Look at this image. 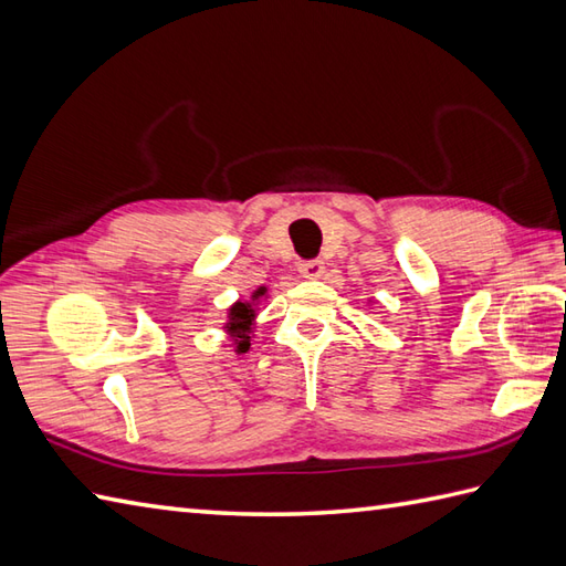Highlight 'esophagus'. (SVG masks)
<instances>
[{
    "mask_svg": "<svg viewBox=\"0 0 566 566\" xmlns=\"http://www.w3.org/2000/svg\"><path fill=\"white\" fill-rule=\"evenodd\" d=\"M323 260H304V262H298V272L304 274L306 280H318L321 274H323Z\"/></svg>",
    "mask_w": 566,
    "mask_h": 566,
    "instance_id": "34e87169",
    "label": "esophagus"
}]
</instances>
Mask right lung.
<instances>
[{
	"mask_svg": "<svg viewBox=\"0 0 566 566\" xmlns=\"http://www.w3.org/2000/svg\"><path fill=\"white\" fill-rule=\"evenodd\" d=\"M268 294V286H260L253 292L251 301H235V304L229 308L227 323H223V331L231 337L235 354H245L251 349V333L255 327L258 318V301Z\"/></svg>",
	"mask_w": 566,
	"mask_h": 566,
	"instance_id": "right-lung-1",
	"label": "right lung"
}]
</instances>
